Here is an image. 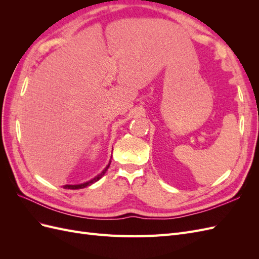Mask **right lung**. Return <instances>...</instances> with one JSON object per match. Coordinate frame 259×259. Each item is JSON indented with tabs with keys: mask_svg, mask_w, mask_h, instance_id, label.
Instances as JSON below:
<instances>
[{
	"mask_svg": "<svg viewBox=\"0 0 259 259\" xmlns=\"http://www.w3.org/2000/svg\"><path fill=\"white\" fill-rule=\"evenodd\" d=\"M110 163H111V161L109 162V164H108V165L106 166V168H105L103 171H101V173H100L99 175H97L96 177H94L93 179L89 180V182L83 183V184H79V185H65V186H64V188H65V189H71V190H76V189H83V188H85V187H88V186H91V185H93L94 183L98 182V180H99L101 177H103V176L106 174L107 169L109 168V166H110Z\"/></svg>",
	"mask_w": 259,
	"mask_h": 259,
	"instance_id": "right-lung-1",
	"label": "right lung"
}]
</instances>
